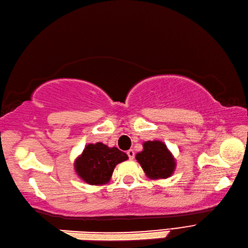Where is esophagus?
Instances as JSON below:
<instances>
[{
    "label": "esophagus",
    "mask_w": 248,
    "mask_h": 248,
    "mask_svg": "<svg viewBox=\"0 0 248 248\" xmlns=\"http://www.w3.org/2000/svg\"><path fill=\"white\" fill-rule=\"evenodd\" d=\"M126 154H128V156H129V158H130L131 160L134 159V157H135V152H134V151H133V150H129L128 152H126Z\"/></svg>",
    "instance_id": "34e87169"
}]
</instances>
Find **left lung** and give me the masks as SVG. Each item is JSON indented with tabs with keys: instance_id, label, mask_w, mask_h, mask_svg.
Masks as SVG:
<instances>
[{
	"instance_id": "obj_1",
	"label": "left lung",
	"mask_w": 248,
	"mask_h": 248,
	"mask_svg": "<svg viewBox=\"0 0 248 248\" xmlns=\"http://www.w3.org/2000/svg\"><path fill=\"white\" fill-rule=\"evenodd\" d=\"M136 160L151 179H166L176 169L175 158L162 141H145L143 150L136 154Z\"/></svg>"
}]
</instances>
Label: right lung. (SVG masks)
<instances>
[{
  "instance_id": "right-lung-1",
  "label": "right lung",
  "mask_w": 248,
  "mask_h": 248,
  "mask_svg": "<svg viewBox=\"0 0 248 248\" xmlns=\"http://www.w3.org/2000/svg\"><path fill=\"white\" fill-rule=\"evenodd\" d=\"M128 155L117 148L97 142L85 147L74 162L75 172L90 186H101L110 181L118 163L128 159Z\"/></svg>"
}]
</instances>
